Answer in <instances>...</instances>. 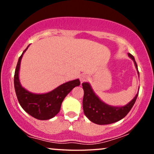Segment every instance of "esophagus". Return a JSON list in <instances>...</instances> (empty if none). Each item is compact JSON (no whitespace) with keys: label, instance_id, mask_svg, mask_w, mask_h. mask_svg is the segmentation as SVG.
<instances>
[{"label":"esophagus","instance_id":"1","mask_svg":"<svg viewBox=\"0 0 154 154\" xmlns=\"http://www.w3.org/2000/svg\"><path fill=\"white\" fill-rule=\"evenodd\" d=\"M88 79V77L87 75H81L80 77H79V80H80L81 83L85 82V81H87Z\"/></svg>","mask_w":154,"mask_h":154}]
</instances>
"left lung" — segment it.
<instances>
[{
  "label": "left lung",
  "instance_id": "8db88e82",
  "mask_svg": "<svg viewBox=\"0 0 154 154\" xmlns=\"http://www.w3.org/2000/svg\"><path fill=\"white\" fill-rule=\"evenodd\" d=\"M128 56L133 60L139 75L138 69L135 58L130 54H128ZM82 85L84 90L82 100L84 114L92 122L97 125H109L123 119L131 110L138 95V93H137L135 98L124 106H111L100 100V98L95 94L89 83L84 82Z\"/></svg>",
  "mask_w": 154,
  "mask_h": 154
}]
</instances>
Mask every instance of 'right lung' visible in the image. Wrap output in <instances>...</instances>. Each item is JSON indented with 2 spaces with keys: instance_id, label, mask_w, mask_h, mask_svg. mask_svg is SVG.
<instances>
[{
  "instance_id": "obj_1",
  "label": "right lung",
  "mask_w": 154,
  "mask_h": 154,
  "mask_svg": "<svg viewBox=\"0 0 154 154\" xmlns=\"http://www.w3.org/2000/svg\"><path fill=\"white\" fill-rule=\"evenodd\" d=\"M19 57L14 74V88L17 99L22 109L32 116L40 120H47L54 117L61 109L63 99L76 86L80 85L79 79L69 81L61 85L54 91L45 94H35L22 87L19 79L21 60L24 53Z\"/></svg>"
}]
</instances>
